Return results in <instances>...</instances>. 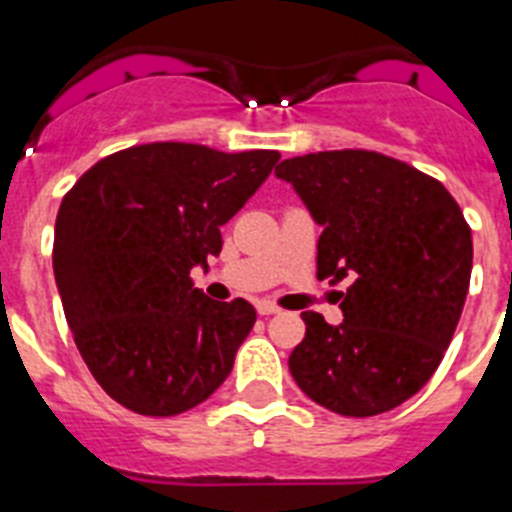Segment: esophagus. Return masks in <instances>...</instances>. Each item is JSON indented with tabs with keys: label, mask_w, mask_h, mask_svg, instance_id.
Instances as JSON below:
<instances>
[{
	"label": "esophagus",
	"mask_w": 512,
	"mask_h": 512,
	"mask_svg": "<svg viewBox=\"0 0 512 512\" xmlns=\"http://www.w3.org/2000/svg\"><path fill=\"white\" fill-rule=\"evenodd\" d=\"M278 306L275 304H270V301H260V304H257V314H260V317H270V314H278Z\"/></svg>",
	"instance_id": "34e87169"
}]
</instances>
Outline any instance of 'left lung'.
Segmentation results:
<instances>
[{
    "label": "left lung",
    "instance_id": "8db88e82",
    "mask_svg": "<svg viewBox=\"0 0 512 512\" xmlns=\"http://www.w3.org/2000/svg\"><path fill=\"white\" fill-rule=\"evenodd\" d=\"M275 175L322 226L319 281H348L345 322L301 314L293 381L337 415L394 410L441 366L464 309L471 229L459 203L435 177L368 149L283 159Z\"/></svg>",
    "mask_w": 512,
    "mask_h": 512
}]
</instances>
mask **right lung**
<instances>
[{"instance_id": "obj_1", "label": "right lung", "mask_w": 512, "mask_h": 512, "mask_svg": "<svg viewBox=\"0 0 512 512\" xmlns=\"http://www.w3.org/2000/svg\"><path fill=\"white\" fill-rule=\"evenodd\" d=\"M281 154H226L157 141L115 151L64 195L53 275L84 363L108 397L172 417L224 384L257 314L213 301L190 270L221 252V226L250 201Z\"/></svg>"}]
</instances>
